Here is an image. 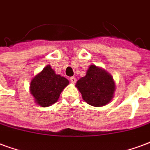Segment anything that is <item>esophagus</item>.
Wrapping results in <instances>:
<instances>
[{
    "instance_id": "esophagus-1",
    "label": "esophagus",
    "mask_w": 150,
    "mask_h": 150,
    "mask_svg": "<svg viewBox=\"0 0 150 150\" xmlns=\"http://www.w3.org/2000/svg\"><path fill=\"white\" fill-rule=\"evenodd\" d=\"M70 81L71 82V83H75L76 82V78L75 77H71L70 78Z\"/></svg>"
}]
</instances>
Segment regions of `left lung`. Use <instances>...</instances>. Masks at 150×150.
<instances>
[{"mask_svg": "<svg viewBox=\"0 0 150 150\" xmlns=\"http://www.w3.org/2000/svg\"><path fill=\"white\" fill-rule=\"evenodd\" d=\"M83 100L88 104L100 107L109 103L115 91V83L108 73L91 65L84 77L79 79L76 85Z\"/></svg>", "mask_w": 150, "mask_h": 150, "instance_id": "8db88e82", "label": "left lung"}]
</instances>
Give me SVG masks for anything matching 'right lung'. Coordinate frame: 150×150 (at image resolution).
Wrapping results in <instances>:
<instances>
[{"instance_id": "1", "label": "right lung", "mask_w": 150, "mask_h": 150, "mask_svg": "<svg viewBox=\"0 0 150 150\" xmlns=\"http://www.w3.org/2000/svg\"><path fill=\"white\" fill-rule=\"evenodd\" d=\"M68 83L67 79L55 74L48 65L32 79L30 92L38 104L48 107L57 102L61 92Z\"/></svg>"}]
</instances>
